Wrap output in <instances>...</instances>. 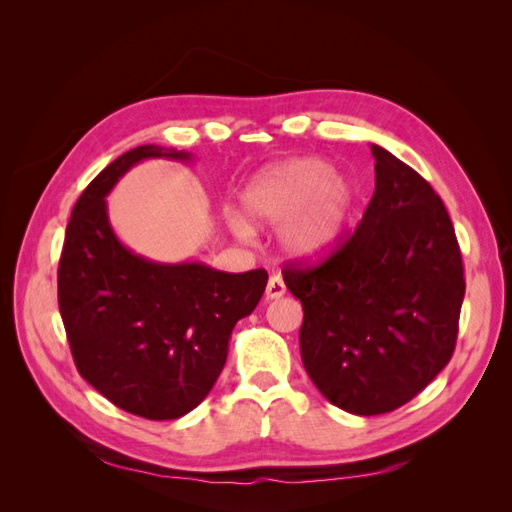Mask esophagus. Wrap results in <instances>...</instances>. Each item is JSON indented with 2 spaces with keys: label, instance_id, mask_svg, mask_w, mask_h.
I'll use <instances>...</instances> for the list:
<instances>
[{
  "label": "esophagus",
  "instance_id": "esophagus-1",
  "mask_svg": "<svg viewBox=\"0 0 512 512\" xmlns=\"http://www.w3.org/2000/svg\"><path fill=\"white\" fill-rule=\"evenodd\" d=\"M286 294V284L282 280V275H271L269 282H267V292L265 297L267 301H273V299H280Z\"/></svg>",
  "mask_w": 512,
  "mask_h": 512
}]
</instances>
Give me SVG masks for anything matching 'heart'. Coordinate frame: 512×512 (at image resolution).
I'll return each mask as SVG.
<instances>
[{
  "label": "heart",
  "instance_id": "heart-1",
  "mask_svg": "<svg viewBox=\"0 0 512 512\" xmlns=\"http://www.w3.org/2000/svg\"><path fill=\"white\" fill-rule=\"evenodd\" d=\"M241 205L253 224L275 226L284 222L280 226L284 254L314 262L329 256L342 239L354 192L346 179L335 175L329 162L297 158L262 168L245 185ZM246 221L243 215L230 213L228 228L239 239H252L254 228Z\"/></svg>",
  "mask_w": 512,
  "mask_h": 512
}]
</instances>
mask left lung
Returning <instances> with one entry per match:
<instances>
[{
	"mask_svg": "<svg viewBox=\"0 0 512 512\" xmlns=\"http://www.w3.org/2000/svg\"><path fill=\"white\" fill-rule=\"evenodd\" d=\"M354 235L314 269L286 267L303 305L307 376L333 406L374 416L421 393L451 361L466 294L451 218L431 185L380 145Z\"/></svg>",
	"mask_w": 512,
	"mask_h": 512,
	"instance_id": "left-lung-1",
	"label": "left lung"
}]
</instances>
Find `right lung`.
Returning a JSON list of instances; mask_svg holds the SVG:
<instances>
[{
    "label": "right lung",
    "instance_id": "obj_1",
    "mask_svg": "<svg viewBox=\"0 0 512 512\" xmlns=\"http://www.w3.org/2000/svg\"><path fill=\"white\" fill-rule=\"evenodd\" d=\"M160 158L192 162V153L141 145L87 185L66 228L57 297L79 374L117 408L173 421L213 389L232 329L254 312L269 275L158 262L119 241L106 196L132 166Z\"/></svg>",
    "mask_w": 512,
    "mask_h": 512
}]
</instances>
